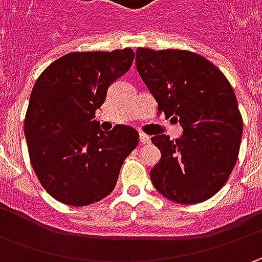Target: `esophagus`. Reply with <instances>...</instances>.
<instances>
[{
	"label": "esophagus",
	"mask_w": 262,
	"mask_h": 262,
	"mask_svg": "<svg viewBox=\"0 0 262 262\" xmlns=\"http://www.w3.org/2000/svg\"><path fill=\"white\" fill-rule=\"evenodd\" d=\"M150 140H151V138L147 136V134L140 133V143H141V144H148V143H150Z\"/></svg>",
	"instance_id": "1"
}]
</instances>
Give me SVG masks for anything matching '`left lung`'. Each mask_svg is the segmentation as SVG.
I'll return each mask as SVG.
<instances>
[{"mask_svg": "<svg viewBox=\"0 0 262 262\" xmlns=\"http://www.w3.org/2000/svg\"><path fill=\"white\" fill-rule=\"evenodd\" d=\"M138 74L155 96L159 112L179 121V138L151 137L160 162L151 182L167 200L196 204L217 194L236 165L242 116L225 74L204 56L182 51L138 48Z\"/></svg>", "mask_w": 262, "mask_h": 262, "instance_id": "obj_1", "label": "left lung"}]
</instances>
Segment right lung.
<instances>
[{
    "mask_svg": "<svg viewBox=\"0 0 262 262\" xmlns=\"http://www.w3.org/2000/svg\"><path fill=\"white\" fill-rule=\"evenodd\" d=\"M134 51L71 52L39 76L26 112L30 163L49 195L68 206L97 203L112 192L126 156L138 144L133 126L100 129L96 109L109 86L133 66Z\"/></svg>",
    "mask_w": 262,
    "mask_h": 262,
    "instance_id": "1",
    "label": "right lung"
}]
</instances>
